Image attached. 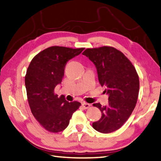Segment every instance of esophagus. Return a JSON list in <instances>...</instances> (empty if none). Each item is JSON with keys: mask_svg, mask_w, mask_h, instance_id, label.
I'll return each instance as SVG.
<instances>
[{"mask_svg": "<svg viewBox=\"0 0 161 161\" xmlns=\"http://www.w3.org/2000/svg\"><path fill=\"white\" fill-rule=\"evenodd\" d=\"M82 108H84V109H87V108H89L91 106V105H90L89 103H88L82 102Z\"/></svg>", "mask_w": 161, "mask_h": 161, "instance_id": "esophagus-1", "label": "esophagus"}]
</instances>
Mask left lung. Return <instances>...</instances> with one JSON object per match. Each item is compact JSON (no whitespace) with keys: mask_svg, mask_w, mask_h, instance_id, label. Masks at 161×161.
I'll return each instance as SVG.
<instances>
[{"mask_svg":"<svg viewBox=\"0 0 161 161\" xmlns=\"http://www.w3.org/2000/svg\"><path fill=\"white\" fill-rule=\"evenodd\" d=\"M84 55L97 68L99 82L105 88L108 103H93L102 112V117L92 126L96 131L109 133L120 129L136 107L140 80L136 68L126 56L112 47L86 49Z\"/></svg>","mask_w":161,"mask_h":161,"instance_id":"8db88e82","label":"left lung"}]
</instances>
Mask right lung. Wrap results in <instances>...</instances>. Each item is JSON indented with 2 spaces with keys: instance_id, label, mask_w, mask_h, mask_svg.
Listing matches in <instances>:
<instances>
[{
  "instance_id": "right-lung-1",
  "label": "right lung",
  "mask_w": 161,
  "mask_h": 161,
  "mask_svg": "<svg viewBox=\"0 0 161 161\" xmlns=\"http://www.w3.org/2000/svg\"><path fill=\"white\" fill-rule=\"evenodd\" d=\"M84 48L53 46L34 57L25 76V85L30 110L47 131L58 133L66 129L73 113L79 109V102H69L64 95L55 93L62 82L66 63L79 55Z\"/></svg>"
}]
</instances>
